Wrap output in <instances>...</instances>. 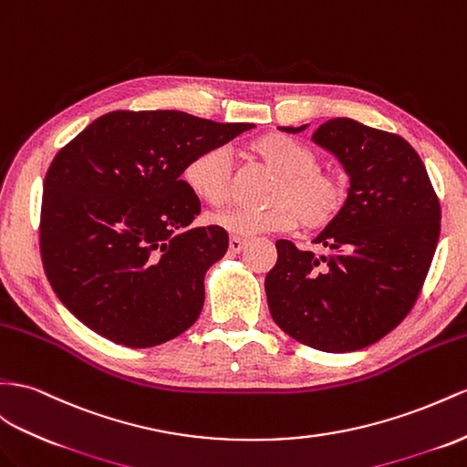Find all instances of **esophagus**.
<instances>
[{
  "label": "esophagus",
  "instance_id": "34e87169",
  "mask_svg": "<svg viewBox=\"0 0 467 467\" xmlns=\"http://www.w3.org/2000/svg\"><path fill=\"white\" fill-rule=\"evenodd\" d=\"M244 246H246V241H243V238H236V236H233L231 241H229V250H231V253H234V254L243 253Z\"/></svg>",
  "mask_w": 467,
  "mask_h": 467
}]
</instances>
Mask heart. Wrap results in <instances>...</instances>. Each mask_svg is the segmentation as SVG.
<instances>
[{"label":"heart","mask_w":467,"mask_h":467,"mask_svg":"<svg viewBox=\"0 0 467 467\" xmlns=\"http://www.w3.org/2000/svg\"><path fill=\"white\" fill-rule=\"evenodd\" d=\"M248 151L268 165L274 179L262 209L233 207L214 213L211 221L234 236L285 233L302 224L307 231H321L336 221L348 202V183L333 171L319 167L317 153L284 134H262L248 143ZM187 187L209 205H223L231 195V155L224 148H209L185 165Z\"/></svg>","instance_id":"1"}]
</instances>
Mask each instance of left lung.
Returning <instances> with one entry per match:
<instances>
[{
    "label": "left lung",
    "instance_id": "8db88e82",
    "mask_svg": "<svg viewBox=\"0 0 467 467\" xmlns=\"http://www.w3.org/2000/svg\"><path fill=\"white\" fill-rule=\"evenodd\" d=\"M312 141L348 171V202L314 238L327 254L276 243L278 262L265 288L272 319L290 337L317 351L349 353L409 316L436 253L440 201L420 155L397 134L333 118Z\"/></svg>",
    "mask_w": 467,
    "mask_h": 467
}]
</instances>
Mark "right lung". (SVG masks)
Returning a JSON list of instances; mask_svg holds the SVG:
<instances>
[{"mask_svg": "<svg viewBox=\"0 0 467 467\" xmlns=\"http://www.w3.org/2000/svg\"><path fill=\"white\" fill-rule=\"evenodd\" d=\"M253 128L179 110H116L55 155L43 182L41 260L70 314L136 349L195 324L205 274L229 234L217 224L191 229L201 202L182 173L197 153Z\"/></svg>", "mask_w": 467, "mask_h": 467, "instance_id": "add662e5", "label": "right lung"}]
</instances>
